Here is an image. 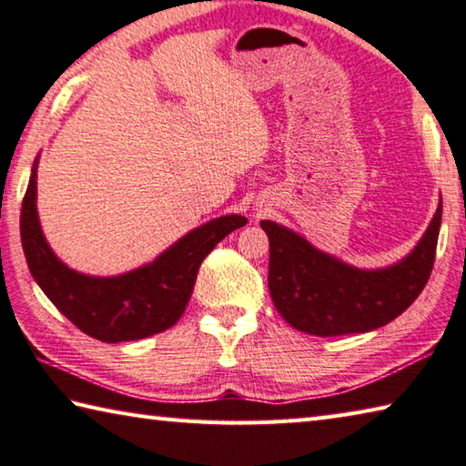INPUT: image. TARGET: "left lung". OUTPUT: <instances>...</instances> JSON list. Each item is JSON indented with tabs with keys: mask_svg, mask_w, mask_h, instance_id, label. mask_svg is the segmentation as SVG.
<instances>
[{
	"mask_svg": "<svg viewBox=\"0 0 466 466\" xmlns=\"http://www.w3.org/2000/svg\"><path fill=\"white\" fill-rule=\"evenodd\" d=\"M441 203L428 230L403 261L384 269H358L327 255L271 219L269 291L291 327L317 337L368 333L389 325L421 294L436 258Z\"/></svg>",
	"mask_w": 466,
	"mask_h": 466,
	"instance_id": "obj_1",
	"label": "left lung"
}]
</instances>
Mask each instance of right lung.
<instances>
[{
  "label": "right lung",
  "mask_w": 466,
  "mask_h": 466,
  "mask_svg": "<svg viewBox=\"0 0 466 466\" xmlns=\"http://www.w3.org/2000/svg\"><path fill=\"white\" fill-rule=\"evenodd\" d=\"M36 164L38 157L20 214L28 269L63 317L105 343L137 341L175 325L191 299L203 258L219 240L248 222L244 216L211 219L136 271L92 278L61 263L45 240L36 214Z\"/></svg>",
  "instance_id": "right-lung-1"
}]
</instances>
